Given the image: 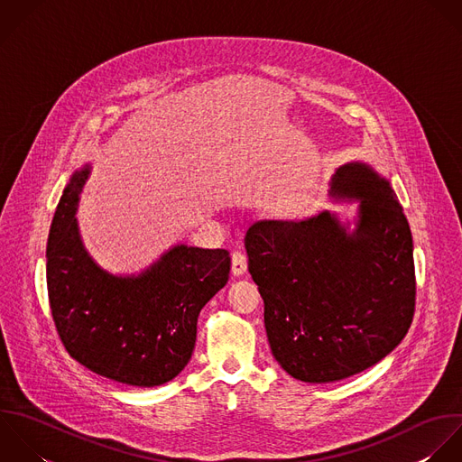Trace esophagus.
<instances>
[{
    "instance_id": "obj_1",
    "label": "esophagus",
    "mask_w": 462,
    "mask_h": 462,
    "mask_svg": "<svg viewBox=\"0 0 462 462\" xmlns=\"http://www.w3.org/2000/svg\"><path fill=\"white\" fill-rule=\"evenodd\" d=\"M246 268H248V261H246V255L243 252H234L232 254V273L241 277L246 273Z\"/></svg>"
}]
</instances>
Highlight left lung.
Listing matches in <instances>:
<instances>
[{"instance_id": "obj_1", "label": "left lung", "mask_w": 462, "mask_h": 462, "mask_svg": "<svg viewBox=\"0 0 462 462\" xmlns=\"http://www.w3.org/2000/svg\"><path fill=\"white\" fill-rule=\"evenodd\" d=\"M329 196L360 201L353 232L324 210L257 221L245 237L272 353L308 383L378 364L405 338L416 308L412 232L391 183L353 162L337 169Z\"/></svg>"}]
</instances>
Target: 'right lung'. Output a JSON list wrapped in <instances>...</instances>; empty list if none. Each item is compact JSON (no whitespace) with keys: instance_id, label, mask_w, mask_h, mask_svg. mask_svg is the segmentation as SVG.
<instances>
[{"instance_id":"right-lung-1","label":"right lung","mask_w":462,"mask_h":462,"mask_svg":"<svg viewBox=\"0 0 462 462\" xmlns=\"http://www.w3.org/2000/svg\"><path fill=\"white\" fill-rule=\"evenodd\" d=\"M89 165L57 205L46 245V286L68 355L98 376L156 387L189 364L203 306L228 282L230 254L172 246L140 275L118 277L86 252L75 210Z\"/></svg>"}]
</instances>
